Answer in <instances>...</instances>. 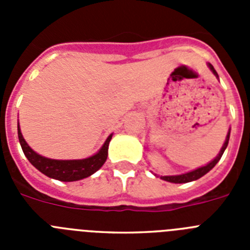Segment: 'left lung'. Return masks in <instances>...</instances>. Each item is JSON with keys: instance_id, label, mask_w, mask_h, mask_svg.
<instances>
[{"instance_id": "obj_1", "label": "left lung", "mask_w": 250, "mask_h": 250, "mask_svg": "<svg viewBox=\"0 0 250 250\" xmlns=\"http://www.w3.org/2000/svg\"><path fill=\"white\" fill-rule=\"evenodd\" d=\"M209 67H210V70L213 71V74L215 75L216 77H218V74H216V71L214 70L213 65H210L209 63ZM229 135H230V131L228 132V135H227V139H225V143L224 145H223L222 150H220L219 155L216 156L215 159H214L213 161H210L209 164L205 165V167H199V169L196 170H193V171H190V173H187V174H182V175H174V176H160L163 180H165V182H170V183H175V184H183V183H189V182H193V180H196V179L202 178L203 175H205V174L208 173V171H210L211 169H213L214 167L216 165V163L220 160V158H222L223 152H224V150L227 149V146H228V143H229Z\"/></svg>"}]
</instances>
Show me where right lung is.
Returning <instances> with one entry per match:
<instances>
[{
	"label": "right lung",
	"mask_w": 250,
	"mask_h": 250,
	"mask_svg": "<svg viewBox=\"0 0 250 250\" xmlns=\"http://www.w3.org/2000/svg\"><path fill=\"white\" fill-rule=\"evenodd\" d=\"M17 132H19V140L22 151L31 164L48 178L61 180V182H76L98 171L107 159V149H109V143L112 136L110 135L106 139L105 144L103 145L100 151L90 158L83 159V160H54V159L39 155L37 152L31 149L22 136L20 126H17Z\"/></svg>",
	"instance_id": "right-lung-1"
}]
</instances>
